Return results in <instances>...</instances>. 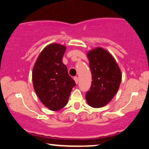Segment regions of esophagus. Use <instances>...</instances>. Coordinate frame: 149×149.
<instances>
[{
  "mask_svg": "<svg viewBox=\"0 0 149 149\" xmlns=\"http://www.w3.org/2000/svg\"><path fill=\"white\" fill-rule=\"evenodd\" d=\"M74 80L75 83H76L77 84L78 82H79V78L77 77H74Z\"/></svg>",
  "mask_w": 149,
  "mask_h": 149,
  "instance_id": "1",
  "label": "esophagus"
}]
</instances>
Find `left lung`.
<instances>
[{
  "label": "left lung",
  "instance_id": "8db88e82",
  "mask_svg": "<svg viewBox=\"0 0 149 149\" xmlns=\"http://www.w3.org/2000/svg\"><path fill=\"white\" fill-rule=\"evenodd\" d=\"M87 57L93 81L86 99L89 106L100 108L116 94L121 81V71L113 56L102 47L89 51Z\"/></svg>",
  "mask_w": 149,
  "mask_h": 149
}]
</instances>
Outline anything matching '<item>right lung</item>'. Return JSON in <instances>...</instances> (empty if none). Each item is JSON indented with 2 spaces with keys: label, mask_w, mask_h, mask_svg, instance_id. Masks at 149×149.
Instances as JSON below:
<instances>
[{
  "label": "right lung",
  "mask_w": 149,
  "mask_h": 149,
  "mask_svg": "<svg viewBox=\"0 0 149 149\" xmlns=\"http://www.w3.org/2000/svg\"><path fill=\"white\" fill-rule=\"evenodd\" d=\"M66 47L57 43L47 45L38 56L32 72L33 84L38 98L46 107L58 111L67 104L76 84L63 63Z\"/></svg>",
  "instance_id": "obj_1"
}]
</instances>
